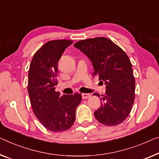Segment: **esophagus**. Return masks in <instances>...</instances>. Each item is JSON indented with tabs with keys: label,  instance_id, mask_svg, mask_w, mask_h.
<instances>
[{
	"label": "esophagus",
	"instance_id": "34e87169",
	"mask_svg": "<svg viewBox=\"0 0 159 159\" xmlns=\"http://www.w3.org/2000/svg\"><path fill=\"white\" fill-rule=\"evenodd\" d=\"M91 97V94L89 93H82V98L83 99H86V98H89Z\"/></svg>",
	"mask_w": 159,
	"mask_h": 159
}]
</instances>
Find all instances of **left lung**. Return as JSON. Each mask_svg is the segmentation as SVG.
<instances>
[{
    "mask_svg": "<svg viewBox=\"0 0 159 159\" xmlns=\"http://www.w3.org/2000/svg\"><path fill=\"white\" fill-rule=\"evenodd\" d=\"M91 61L94 75L106 85L101 107L94 116L101 124L116 125L129 116L134 103L135 79L131 63L123 50L103 37L80 41L74 44ZM94 96H100L98 93Z\"/></svg>",
    "mask_w": 159,
    "mask_h": 159,
    "instance_id": "obj_1",
    "label": "left lung"
}]
</instances>
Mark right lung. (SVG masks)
Wrapping results in <instances>:
<instances>
[{"mask_svg": "<svg viewBox=\"0 0 159 159\" xmlns=\"http://www.w3.org/2000/svg\"><path fill=\"white\" fill-rule=\"evenodd\" d=\"M73 43L64 39L47 42L38 50L30 63L28 83L30 104L35 116L51 131L70 129L81 101L80 93L61 96L55 91L59 59Z\"/></svg>", "mask_w": 159, "mask_h": 159, "instance_id": "1", "label": "right lung"}]
</instances>
